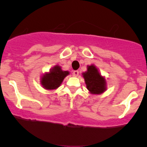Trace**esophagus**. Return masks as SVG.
Instances as JSON below:
<instances>
[{"mask_svg":"<svg viewBox=\"0 0 147 147\" xmlns=\"http://www.w3.org/2000/svg\"><path fill=\"white\" fill-rule=\"evenodd\" d=\"M72 75H73V76H75V77H78V75H79V71L78 70L73 71V72H72Z\"/></svg>","mask_w":147,"mask_h":147,"instance_id":"34e87169","label":"esophagus"}]
</instances>
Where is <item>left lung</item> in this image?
<instances>
[{
	"instance_id": "1",
	"label": "left lung",
	"mask_w": 147,
	"mask_h": 147,
	"mask_svg": "<svg viewBox=\"0 0 147 147\" xmlns=\"http://www.w3.org/2000/svg\"><path fill=\"white\" fill-rule=\"evenodd\" d=\"M87 88L92 94H101L106 90L105 79L99 73L95 66L90 65L87 72L83 73Z\"/></svg>"
}]
</instances>
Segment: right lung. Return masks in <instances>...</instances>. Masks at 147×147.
Segmentation results:
<instances>
[{"mask_svg": "<svg viewBox=\"0 0 147 147\" xmlns=\"http://www.w3.org/2000/svg\"><path fill=\"white\" fill-rule=\"evenodd\" d=\"M69 75L67 71H63L60 66H55L42 78L41 84L47 90H55L59 87L64 78Z\"/></svg>", "mask_w": 147, "mask_h": 147, "instance_id": "1", "label": "right lung"}]
</instances>
